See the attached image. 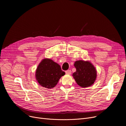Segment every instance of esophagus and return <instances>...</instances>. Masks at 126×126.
Returning a JSON list of instances; mask_svg holds the SVG:
<instances>
[{"label":"esophagus","instance_id":"1","mask_svg":"<svg viewBox=\"0 0 126 126\" xmlns=\"http://www.w3.org/2000/svg\"><path fill=\"white\" fill-rule=\"evenodd\" d=\"M66 74L67 75H70L71 74V70H67L65 71Z\"/></svg>","mask_w":126,"mask_h":126}]
</instances>
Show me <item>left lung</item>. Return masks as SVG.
<instances>
[{"mask_svg": "<svg viewBox=\"0 0 126 126\" xmlns=\"http://www.w3.org/2000/svg\"><path fill=\"white\" fill-rule=\"evenodd\" d=\"M74 66L76 71L72 76L78 85L87 87L94 83L96 78V70L90 62L79 60L75 62Z\"/></svg>", "mask_w": 126, "mask_h": 126, "instance_id": "left-lung-1", "label": "left lung"}]
</instances>
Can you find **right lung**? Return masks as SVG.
<instances>
[{
  "instance_id": "1",
  "label": "right lung",
  "mask_w": 126,
  "mask_h": 126,
  "mask_svg": "<svg viewBox=\"0 0 126 126\" xmlns=\"http://www.w3.org/2000/svg\"><path fill=\"white\" fill-rule=\"evenodd\" d=\"M65 74L58 63L51 59H44L38 66L35 76L39 85L45 88H52Z\"/></svg>"
}]
</instances>
